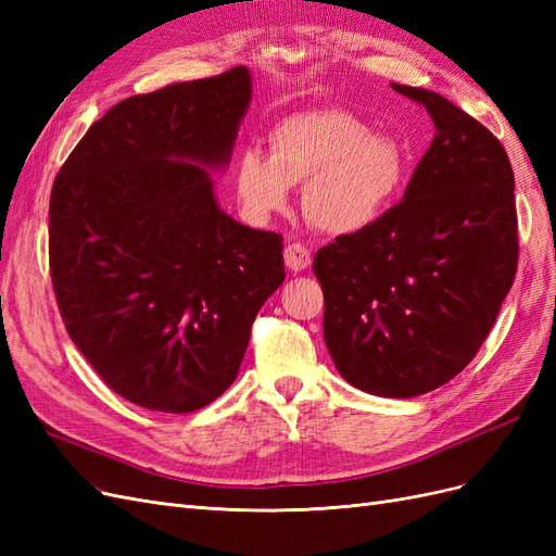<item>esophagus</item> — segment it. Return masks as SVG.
I'll return each instance as SVG.
<instances>
[{"label": "esophagus", "instance_id": "esophagus-1", "mask_svg": "<svg viewBox=\"0 0 556 556\" xmlns=\"http://www.w3.org/2000/svg\"><path fill=\"white\" fill-rule=\"evenodd\" d=\"M285 264L292 271H304V268L311 266V250L301 243H290L285 248Z\"/></svg>", "mask_w": 556, "mask_h": 556}]
</instances>
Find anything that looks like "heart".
I'll list each match as a JSON object with an SVG mask.
<instances>
[{
    "label": "heart",
    "instance_id": "heart-1",
    "mask_svg": "<svg viewBox=\"0 0 556 556\" xmlns=\"http://www.w3.org/2000/svg\"><path fill=\"white\" fill-rule=\"evenodd\" d=\"M268 143L271 155L248 148L237 162L239 199L257 220L288 208L292 185L306 182L304 211L315 227L359 231L387 208L406 174L401 146L341 109L282 117Z\"/></svg>",
    "mask_w": 556,
    "mask_h": 556
}]
</instances>
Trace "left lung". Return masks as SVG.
<instances>
[{
    "label": "left lung",
    "mask_w": 556,
    "mask_h": 556,
    "mask_svg": "<svg viewBox=\"0 0 556 556\" xmlns=\"http://www.w3.org/2000/svg\"><path fill=\"white\" fill-rule=\"evenodd\" d=\"M422 104L433 141L396 206L319 248L325 343L357 390L410 399L476 357L517 271L510 160L494 134L439 92L392 83Z\"/></svg>",
    "instance_id": "left-lung-1"
}]
</instances>
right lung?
<instances>
[{
	"instance_id": "add662e5",
	"label": "right lung",
	"mask_w": 556,
	"mask_h": 556,
	"mask_svg": "<svg viewBox=\"0 0 556 556\" xmlns=\"http://www.w3.org/2000/svg\"><path fill=\"white\" fill-rule=\"evenodd\" d=\"M252 97L245 66L129 97L66 157L48 208L50 278L74 345L115 394L192 413L239 374L285 280L282 237L220 211Z\"/></svg>"
}]
</instances>
